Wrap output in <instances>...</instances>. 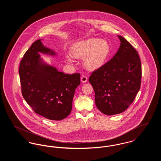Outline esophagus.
I'll list each match as a JSON object with an SVG mask.
<instances>
[{"instance_id": "esophagus-1", "label": "esophagus", "mask_w": 161, "mask_h": 161, "mask_svg": "<svg viewBox=\"0 0 161 161\" xmlns=\"http://www.w3.org/2000/svg\"><path fill=\"white\" fill-rule=\"evenodd\" d=\"M81 81L82 83H86L87 81V77L85 76V75H83L81 77Z\"/></svg>"}]
</instances>
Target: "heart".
I'll return each mask as SVG.
<instances>
[{
  "label": "heart",
  "mask_w": 161,
  "mask_h": 161,
  "mask_svg": "<svg viewBox=\"0 0 161 161\" xmlns=\"http://www.w3.org/2000/svg\"><path fill=\"white\" fill-rule=\"evenodd\" d=\"M71 55L76 58H83L84 68L94 70L102 67L107 61L111 49L105 40L92 38L78 42L70 47ZM67 60L72 62V59L66 57Z\"/></svg>",
  "instance_id": "obj_1"
}]
</instances>
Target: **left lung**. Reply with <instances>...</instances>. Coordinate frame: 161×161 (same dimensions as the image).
Instances as JSON below:
<instances>
[{
	"mask_svg": "<svg viewBox=\"0 0 161 161\" xmlns=\"http://www.w3.org/2000/svg\"><path fill=\"white\" fill-rule=\"evenodd\" d=\"M113 58L89 78L95 92L96 106L107 115L121 114L135 100L141 87L142 69L136 50L122 36Z\"/></svg>",
	"mask_w": 161,
	"mask_h": 161,
	"instance_id": "obj_1",
	"label": "left lung"
}]
</instances>
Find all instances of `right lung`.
<instances>
[{
	"instance_id": "1",
	"label": "right lung",
	"mask_w": 161,
	"mask_h": 161,
	"mask_svg": "<svg viewBox=\"0 0 161 161\" xmlns=\"http://www.w3.org/2000/svg\"><path fill=\"white\" fill-rule=\"evenodd\" d=\"M40 53L55 55L41 40L34 42L24 54L19 73L24 99L38 115L60 121L70 114L80 74H65L44 63Z\"/></svg>"
}]
</instances>
